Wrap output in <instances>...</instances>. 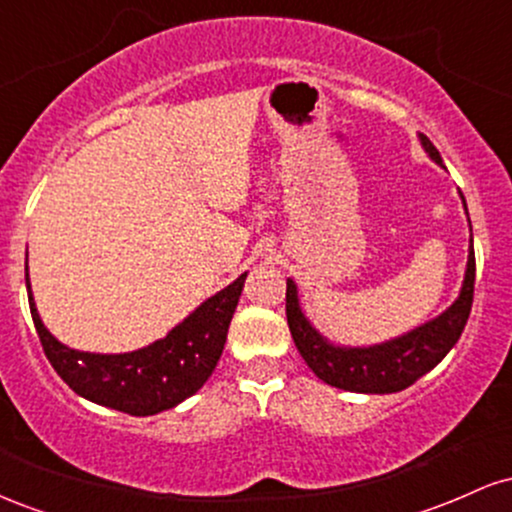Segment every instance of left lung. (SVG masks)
Listing matches in <instances>:
<instances>
[{"instance_id": "8db88e82", "label": "left lung", "mask_w": 512, "mask_h": 512, "mask_svg": "<svg viewBox=\"0 0 512 512\" xmlns=\"http://www.w3.org/2000/svg\"><path fill=\"white\" fill-rule=\"evenodd\" d=\"M419 142L431 161L440 168L443 158L431 139L419 134ZM462 197V192H460ZM464 214H467V202H464ZM469 221V214H467ZM472 231V221H469ZM474 248L469 238L467 269H464L460 296L448 310L438 317L414 327V330L399 334L395 339L373 344V346H344L334 344L320 330H315L313 322L308 320L298 298V286L293 279H286V320L296 349L301 351L303 361L327 385L339 387L346 392H361V395H390V392H402L414 385L421 375L433 370L448 356V351L457 344L460 334L467 325L469 310H472L474 298Z\"/></svg>"}]
</instances>
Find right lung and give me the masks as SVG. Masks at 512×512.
<instances>
[{
  "mask_svg": "<svg viewBox=\"0 0 512 512\" xmlns=\"http://www.w3.org/2000/svg\"><path fill=\"white\" fill-rule=\"evenodd\" d=\"M245 276L248 272L197 305L154 344L127 354H91L62 344L43 325L35 308L26 255L28 305L52 368L79 397L132 416H154L158 411L178 407L207 383L223 354Z\"/></svg>",
  "mask_w": 512,
  "mask_h": 512,
  "instance_id": "1",
  "label": "right lung"
}]
</instances>
